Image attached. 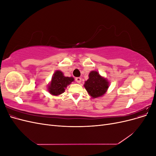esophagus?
<instances>
[{
	"mask_svg": "<svg viewBox=\"0 0 156 156\" xmlns=\"http://www.w3.org/2000/svg\"><path fill=\"white\" fill-rule=\"evenodd\" d=\"M75 81H76V82L78 83H81V77H76L75 78Z\"/></svg>",
	"mask_w": 156,
	"mask_h": 156,
	"instance_id": "obj_1",
	"label": "esophagus"
}]
</instances>
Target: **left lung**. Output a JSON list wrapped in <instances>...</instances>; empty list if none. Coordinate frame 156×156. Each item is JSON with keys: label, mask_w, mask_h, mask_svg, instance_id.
<instances>
[{"label": "left lung", "mask_w": 156, "mask_h": 156, "mask_svg": "<svg viewBox=\"0 0 156 156\" xmlns=\"http://www.w3.org/2000/svg\"><path fill=\"white\" fill-rule=\"evenodd\" d=\"M84 87L91 98H100L107 92L109 87V81L97 71L93 70L90 72L88 79L84 83Z\"/></svg>", "instance_id": "1"}]
</instances>
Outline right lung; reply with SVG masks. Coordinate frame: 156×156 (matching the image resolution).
Returning a JSON list of instances; mask_svg holds the SVG:
<instances>
[{"mask_svg": "<svg viewBox=\"0 0 156 156\" xmlns=\"http://www.w3.org/2000/svg\"><path fill=\"white\" fill-rule=\"evenodd\" d=\"M74 81L73 77H65L60 70H56L48 84V92L52 96H58L65 92L67 87Z\"/></svg>", "mask_w": 156, "mask_h": 156, "instance_id": "right-lung-1", "label": "right lung"}]
</instances>
